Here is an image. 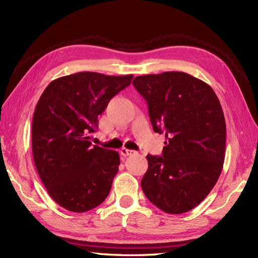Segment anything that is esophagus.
I'll use <instances>...</instances> for the list:
<instances>
[{
    "mask_svg": "<svg viewBox=\"0 0 258 258\" xmlns=\"http://www.w3.org/2000/svg\"><path fill=\"white\" fill-rule=\"evenodd\" d=\"M119 153H120V155H123V156H130V155H133L135 152L132 150H127V149H120Z\"/></svg>",
    "mask_w": 258,
    "mask_h": 258,
    "instance_id": "esophagus-1",
    "label": "esophagus"
}]
</instances>
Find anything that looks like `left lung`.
<instances>
[{"label":"left lung","mask_w":258,"mask_h":258,"mask_svg":"<svg viewBox=\"0 0 258 258\" xmlns=\"http://www.w3.org/2000/svg\"><path fill=\"white\" fill-rule=\"evenodd\" d=\"M156 133L165 134L162 156L147 155L141 180L145 196L168 214L193 210L210 194L225 158L226 124L212 87L184 72L138 76Z\"/></svg>","instance_id":"8db88e82"}]
</instances>
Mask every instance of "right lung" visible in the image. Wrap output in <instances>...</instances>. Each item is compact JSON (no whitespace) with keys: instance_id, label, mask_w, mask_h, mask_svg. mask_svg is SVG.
I'll return each instance as SVG.
<instances>
[{"instance_id":"add662e5","label":"right lung","mask_w":258,"mask_h":258,"mask_svg":"<svg viewBox=\"0 0 258 258\" xmlns=\"http://www.w3.org/2000/svg\"><path fill=\"white\" fill-rule=\"evenodd\" d=\"M133 75L80 72L52 81L32 122V152L42 183L55 203L74 213L104 202L118 172L116 151L92 145L98 115Z\"/></svg>"}]
</instances>
